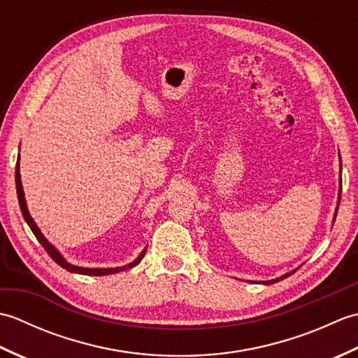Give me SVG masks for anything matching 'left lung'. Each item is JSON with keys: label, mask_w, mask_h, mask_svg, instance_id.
Wrapping results in <instances>:
<instances>
[{"label": "left lung", "mask_w": 358, "mask_h": 358, "mask_svg": "<svg viewBox=\"0 0 358 358\" xmlns=\"http://www.w3.org/2000/svg\"><path fill=\"white\" fill-rule=\"evenodd\" d=\"M340 185H341V177H340ZM340 195H341V186H340ZM338 204H340V196H338ZM338 204H337V210H338ZM336 215H337V212H336ZM334 222H336V218H334ZM291 275V273H285L283 277H280V278H277V280H271V281H264L266 285H269V283H275V281H280V280H283V278H286V277H289Z\"/></svg>", "instance_id": "left-lung-1"}]
</instances>
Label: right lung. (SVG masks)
Here are the masks:
<instances>
[{"label":"right lung","mask_w":358,"mask_h":358,"mask_svg":"<svg viewBox=\"0 0 358 358\" xmlns=\"http://www.w3.org/2000/svg\"><path fill=\"white\" fill-rule=\"evenodd\" d=\"M15 185H17V194H18V201H20V208H21V212H22V217H24V220L27 222L29 227L32 229L34 235L36 237V240L41 243V246L45 249V252H48L50 255V258L53 262H55L57 264L62 266L63 269L66 271H71V272H75V273H83V275H109V273H115V272H120V271H124V269H129L132 268V266L138 264L141 260L144 254H146V249L143 250V252L140 254V257L136 258L135 262H132L131 264L127 266H123V268H110V269H89V268H78V266H73L71 263H67L64 258L59 255L58 250L53 248L50 243L44 238V235L41 234V231L38 229V226L35 224V222L32 220V217L29 215V210H27V204H26V200H24V192H22V186H21V178H20V164L17 163V169H15Z\"/></svg>","instance_id":"right-lung-1"}]
</instances>
